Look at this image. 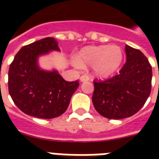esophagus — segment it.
I'll return each mask as SVG.
<instances>
[{"instance_id":"34e87169","label":"esophagus","mask_w":159,"mask_h":159,"mask_svg":"<svg viewBox=\"0 0 159 159\" xmlns=\"http://www.w3.org/2000/svg\"><path fill=\"white\" fill-rule=\"evenodd\" d=\"M89 77L86 75H83V76L80 77V81L83 83V82H87V81H89Z\"/></svg>"}]
</instances>
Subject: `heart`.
Returning a JSON list of instances; mask_svg holds the SVG:
<instances>
[{"mask_svg": "<svg viewBox=\"0 0 159 159\" xmlns=\"http://www.w3.org/2000/svg\"><path fill=\"white\" fill-rule=\"evenodd\" d=\"M123 59V50L118 46H89L77 53L76 63L80 67L93 66L95 76L107 78L117 72Z\"/></svg>", "mask_w": 159, "mask_h": 159, "instance_id": "obj_1", "label": "heart"}]
</instances>
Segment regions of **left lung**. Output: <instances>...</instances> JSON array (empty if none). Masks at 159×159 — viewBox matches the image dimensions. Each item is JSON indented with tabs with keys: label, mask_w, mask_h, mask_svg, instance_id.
<instances>
[{
	"label": "left lung",
	"mask_w": 159,
	"mask_h": 159,
	"mask_svg": "<svg viewBox=\"0 0 159 159\" xmlns=\"http://www.w3.org/2000/svg\"><path fill=\"white\" fill-rule=\"evenodd\" d=\"M127 60L119 73L105 81H93L95 110L109 119H122L138 112L150 95L152 70L138 49L125 47Z\"/></svg>",
	"instance_id": "left-lung-1"
}]
</instances>
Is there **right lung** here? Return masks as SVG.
I'll return each mask as SVG.
<instances>
[{"instance_id": "right-lung-1", "label": "right lung", "mask_w": 159, "mask_h": 159, "mask_svg": "<svg viewBox=\"0 0 159 159\" xmlns=\"http://www.w3.org/2000/svg\"><path fill=\"white\" fill-rule=\"evenodd\" d=\"M59 51L58 42L46 37L24 46L14 57L8 71V91L13 102L29 116L50 119L62 115L79 86L67 82L57 70L40 69L38 57Z\"/></svg>"}]
</instances>
